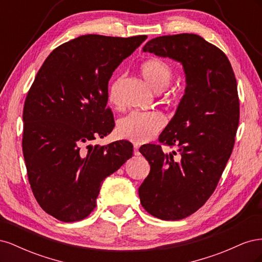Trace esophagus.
I'll list each match as a JSON object with an SVG mask.
<instances>
[{"label": "esophagus", "mask_w": 262, "mask_h": 262, "mask_svg": "<svg viewBox=\"0 0 262 262\" xmlns=\"http://www.w3.org/2000/svg\"><path fill=\"white\" fill-rule=\"evenodd\" d=\"M134 155H139V148H140V145L139 144H134Z\"/></svg>", "instance_id": "esophagus-1"}]
</instances>
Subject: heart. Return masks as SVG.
I'll list each match as a JSON object with an SVG mask.
<instances>
[{
	"label": "heart",
	"instance_id": "b5f03b06",
	"mask_svg": "<svg viewBox=\"0 0 262 262\" xmlns=\"http://www.w3.org/2000/svg\"><path fill=\"white\" fill-rule=\"evenodd\" d=\"M141 73L145 82L155 91H163L172 78L171 67L161 59H149L141 66ZM122 77H117L108 87V100L118 104L119 89ZM166 123L163 114L158 112H133L121 118L117 124L119 136L137 144L152 140Z\"/></svg>",
	"mask_w": 262,
	"mask_h": 262
}]
</instances>
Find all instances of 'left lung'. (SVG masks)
I'll return each mask as SVG.
<instances>
[{"label":"left lung","instance_id":"8db88e82","mask_svg":"<svg viewBox=\"0 0 262 262\" xmlns=\"http://www.w3.org/2000/svg\"><path fill=\"white\" fill-rule=\"evenodd\" d=\"M142 51L179 62L186 77L184 96L160 136L177 150L140 147L150 166L139 188L142 207L157 219L177 221L207 202L232 154L239 121L237 83L225 53L198 35L157 37Z\"/></svg>","mask_w":262,"mask_h":262}]
</instances>
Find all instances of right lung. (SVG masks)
<instances>
[{"instance_id": "obj_1", "label": "right lung", "mask_w": 262, "mask_h": 262, "mask_svg": "<svg viewBox=\"0 0 262 262\" xmlns=\"http://www.w3.org/2000/svg\"><path fill=\"white\" fill-rule=\"evenodd\" d=\"M146 38L77 37L38 71L24 105L23 153L37 202L59 221L89 216L102 181L132 157L128 141L85 145L113 131L108 82Z\"/></svg>"}]
</instances>
